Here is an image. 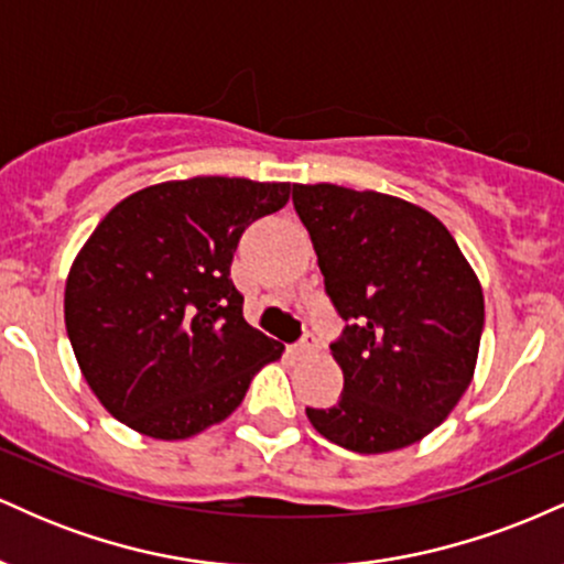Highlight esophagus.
Masks as SVG:
<instances>
[{"mask_svg":"<svg viewBox=\"0 0 564 564\" xmlns=\"http://www.w3.org/2000/svg\"><path fill=\"white\" fill-rule=\"evenodd\" d=\"M310 352H315V341H313V336H304V339L300 341V345L291 347V355H296V358H304V355H310Z\"/></svg>","mask_w":564,"mask_h":564,"instance_id":"obj_1","label":"esophagus"}]
</instances>
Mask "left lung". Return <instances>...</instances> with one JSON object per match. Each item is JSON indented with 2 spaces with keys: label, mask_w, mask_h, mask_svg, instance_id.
Returning a JSON list of instances; mask_svg holds the SVG:
<instances>
[{
  "label": "left lung",
  "mask_w": 564,
  "mask_h": 564,
  "mask_svg": "<svg viewBox=\"0 0 564 564\" xmlns=\"http://www.w3.org/2000/svg\"><path fill=\"white\" fill-rule=\"evenodd\" d=\"M334 307L345 390L307 408L323 437L355 453L419 443L448 419L475 377L482 286L435 215L411 200L332 183L294 185Z\"/></svg>",
  "instance_id": "1"
}]
</instances>
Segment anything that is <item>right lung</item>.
<instances>
[{
	"label": "right lung",
	"mask_w": 564,
	"mask_h": 564,
	"mask_svg": "<svg viewBox=\"0 0 564 564\" xmlns=\"http://www.w3.org/2000/svg\"><path fill=\"white\" fill-rule=\"evenodd\" d=\"M291 183L191 177L113 206L66 281V332L102 408L129 430L185 440L225 422L283 345L243 321L230 281L241 232Z\"/></svg>",
	"instance_id": "obj_1"
}]
</instances>
